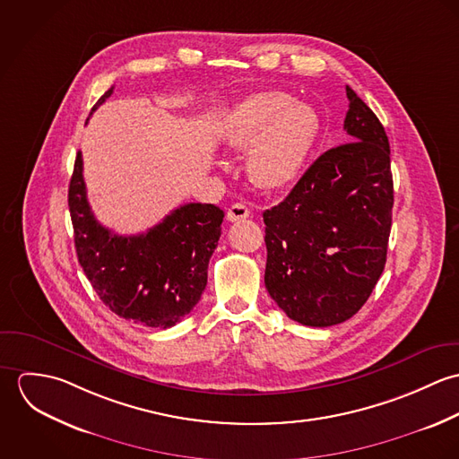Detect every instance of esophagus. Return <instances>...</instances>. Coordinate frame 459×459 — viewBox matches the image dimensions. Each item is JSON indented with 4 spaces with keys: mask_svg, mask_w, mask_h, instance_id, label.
Returning <instances> with one entry per match:
<instances>
[{
    "mask_svg": "<svg viewBox=\"0 0 459 459\" xmlns=\"http://www.w3.org/2000/svg\"><path fill=\"white\" fill-rule=\"evenodd\" d=\"M249 215H251V210H249L244 203H235V204H231V206L228 208V213H226L228 221H231V222L244 221V219H247Z\"/></svg>",
    "mask_w": 459,
    "mask_h": 459,
    "instance_id": "obj_1",
    "label": "esophagus"
}]
</instances>
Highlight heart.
<instances>
[{
	"label": "heart",
	"mask_w": 459,
	"mask_h": 459,
	"mask_svg": "<svg viewBox=\"0 0 459 459\" xmlns=\"http://www.w3.org/2000/svg\"><path fill=\"white\" fill-rule=\"evenodd\" d=\"M320 135V113L277 90L251 93L237 102L221 134L230 150H249L247 173L270 191L284 189L300 177Z\"/></svg>",
	"instance_id": "b5f03b06"
}]
</instances>
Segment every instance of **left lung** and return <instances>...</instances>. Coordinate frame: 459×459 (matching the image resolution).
<instances>
[{
  "label": "left lung",
  "instance_id": "left-lung-1",
  "mask_svg": "<svg viewBox=\"0 0 459 459\" xmlns=\"http://www.w3.org/2000/svg\"><path fill=\"white\" fill-rule=\"evenodd\" d=\"M348 141L320 155L291 193L263 212L264 286L307 327L350 320L387 262L393 224L391 148L384 126L346 86Z\"/></svg>",
  "mask_w": 459,
  "mask_h": 459
}]
</instances>
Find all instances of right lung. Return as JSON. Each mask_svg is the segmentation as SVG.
<instances>
[{
  "instance_id": "right-lung-1",
  "label": "right lung",
  "mask_w": 459,
  "mask_h": 459,
  "mask_svg": "<svg viewBox=\"0 0 459 459\" xmlns=\"http://www.w3.org/2000/svg\"><path fill=\"white\" fill-rule=\"evenodd\" d=\"M111 93L113 86L91 113ZM68 208L79 264L115 315L143 327L169 328L195 309L221 237L224 212L219 206L187 203L146 233L117 235L95 219L88 204L82 157L77 152Z\"/></svg>"
}]
</instances>
